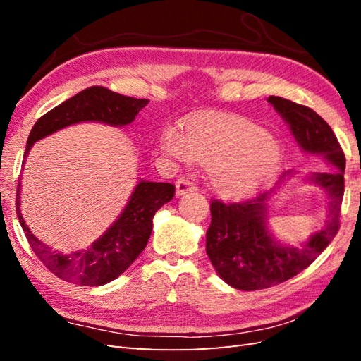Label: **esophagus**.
I'll list each match as a JSON object with an SVG mask.
<instances>
[{"label":"esophagus","mask_w":361,"mask_h":361,"mask_svg":"<svg viewBox=\"0 0 361 361\" xmlns=\"http://www.w3.org/2000/svg\"><path fill=\"white\" fill-rule=\"evenodd\" d=\"M175 188H176V197H181L188 192H194V190L197 189L195 183L189 178H180L178 181H176Z\"/></svg>","instance_id":"1"}]
</instances>
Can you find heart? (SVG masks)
Segmentation results:
<instances>
[{
	"label": "heart",
	"instance_id": "obj_1",
	"mask_svg": "<svg viewBox=\"0 0 361 361\" xmlns=\"http://www.w3.org/2000/svg\"><path fill=\"white\" fill-rule=\"evenodd\" d=\"M161 150L180 161L192 158L208 167L219 194L243 197L264 186L278 171L282 147L262 127L237 116H209L190 122L186 135L167 126Z\"/></svg>",
	"mask_w": 361,
	"mask_h": 361
}]
</instances>
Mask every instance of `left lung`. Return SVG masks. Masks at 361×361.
I'll use <instances>...</instances> for the list:
<instances>
[{
	"mask_svg": "<svg viewBox=\"0 0 361 361\" xmlns=\"http://www.w3.org/2000/svg\"><path fill=\"white\" fill-rule=\"evenodd\" d=\"M273 109L287 122L291 135L304 152L319 155L332 171L313 172L309 181L323 188L329 198L326 226L301 247L281 245L267 226V202L273 190L242 203L211 202V225L206 233V252L219 276L243 291L268 288L286 282L305 270L340 228L346 158L332 128L318 113L288 99L270 96ZM288 171L282 175H291Z\"/></svg>",
	"mask_w": 361,
	"mask_h": 361,
	"instance_id": "left-lung-1",
	"label": "left lung"
}]
</instances>
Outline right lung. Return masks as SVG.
<instances>
[{
	"label": "right lung",
	"mask_w": 361,
	"mask_h": 361,
	"mask_svg": "<svg viewBox=\"0 0 361 361\" xmlns=\"http://www.w3.org/2000/svg\"><path fill=\"white\" fill-rule=\"evenodd\" d=\"M147 104V99L122 96L104 87L83 90L35 122L27 137L23 164L34 142L57 130L79 122H102L114 127L127 126L133 122L136 114ZM20 186L21 183H18L15 209L30 248L57 278L88 287H99L116 279L135 262L149 242L153 216L175 195V186L171 183L141 180L118 220L90 248L63 255L40 242L30 233L21 216Z\"/></svg>",
	"instance_id": "right-lung-1"
}]
</instances>
